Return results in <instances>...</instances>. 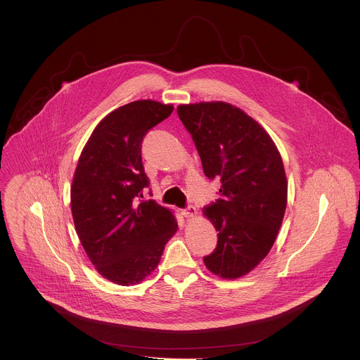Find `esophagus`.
I'll return each mask as SVG.
<instances>
[{
  "label": "esophagus",
  "instance_id": "obj_1",
  "mask_svg": "<svg viewBox=\"0 0 360 360\" xmlns=\"http://www.w3.org/2000/svg\"><path fill=\"white\" fill-rule=\"evenodd\" d=\"M181 213H183L184 217H187V219L195 217V216H197V209H195V206L188 205L181 210Z\"/></svg>",
  "mask_w": 360,
  "mask_h": 360
}]
</instances>
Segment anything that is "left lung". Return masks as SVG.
<instances>
[{
    "mask_svg": "<svg viewBox=\"0 0 360 360\" xmlns=\"http://www.w3.org/2000/svg\"><path fill=\"white\" fill-rule=\"evenodd\" d=\"M177 115L198 150L209 180H220V198L204 207L217 231L205 266L238 278L269 254L287 206L281 155L270 136L230 103L180 105Z\"/></svg>",
    "mask_w": 360,
    "mask_h": 360,
    "instance_id": "1",
    "label": "left lung"
}]
</instances>
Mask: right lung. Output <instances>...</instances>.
<instances>
[{
  "mask_svg": "<svg viewBox=\"0 0 360 360\" xmlns=\"http://www.w3.org/2000/svg\"><path fill=\"white\" fill-rule=\"evenodd\" d=\"M172 112L151 100L115 109L93 131L75 172L70 205L80 243L103 277L120 285L150 276L177 231L169 209L144 200L150 179L141 158L144 136Z\"/></svg>",
  "mask_w": 360,
  "mask_h": 360,
  "instance_id": "1",
  "label": "right lung"
}]
</instances>
